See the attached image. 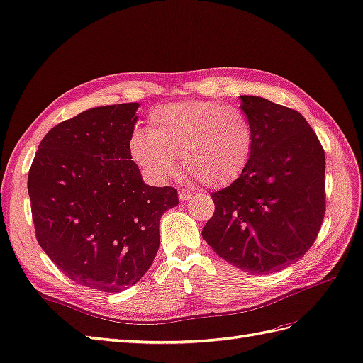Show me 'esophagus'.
<instances>
[{
  "label": "esophagus",
  "instance_id": "obj_1",
  "mask_svg": "<svg viewBox=\"0 0 363 363\" xmlns=\"http://www.w3.org/2000/svg\"><path fill=\"white\" fill-rule=\"evenodd\" d=\"M178 195H179V199L184 202V201H189L191 198L193 193L190 190H187V189H181Z\"/></svg>",
  "mask_w": 363,
  "mask_h": 363
}]
</instances>
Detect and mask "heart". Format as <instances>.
Listing matches in <instances>:
<instances>
[{
    "mask_svg": "<svg viewBox=\"0 0 363 363\" xmlns=\"http://www.w3.org/2000/svg\"><path fill=\"white\" fill-rule=\"evenodd\" d=\"M255 150V130L240 108L210 100H185L156 108L148 131L130 138V155L150 179L164 182L184 168L212 189L238 181Z\"/></svg>",
    "mask_w": 363,
    "mask_h": 363,
    "instance_id": "heart-1",
    "label": "heart"
}]
</instances>
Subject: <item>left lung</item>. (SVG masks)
<instances>
[{
  "label": "left lung",
  "instance_id": "left-lung-1",
  "mask_svg": "<svg viewBox=\"0 0 363 363\" xmlns=\"http://www.w3.org/2000/svg\"><path fill=\"white\" fill-rule=\"evenodd\" d=\"M255 130V150L238 181L212 193L215 213L202 238L223 259L250 274L298 261L323 223L325 151L296 109L241 96Z\"/></svg>",
  "mask_w": 363,
  "mask_h": 363
}]
</instances>
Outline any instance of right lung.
Wrapping results in <instances>:
<instances>
[{
	"label": "right lung",
	"instance_id": "right-lung-1",
	"mask_svg": "<svg viewBox=\"0 0 363 363\" xmlns=\"http://www.w3.org/2000/svg\"><path fill=\"white\" fill-rule=\"evenodd\" d=\"M139 104L91 108L55 125L28 176L37 241L72 281L102 292L136 284L159 249L173 187L142 181L130 155Z\"/></svg>",
	"mask_w": 363,
	"mask_h": 363
}]
</instances>
